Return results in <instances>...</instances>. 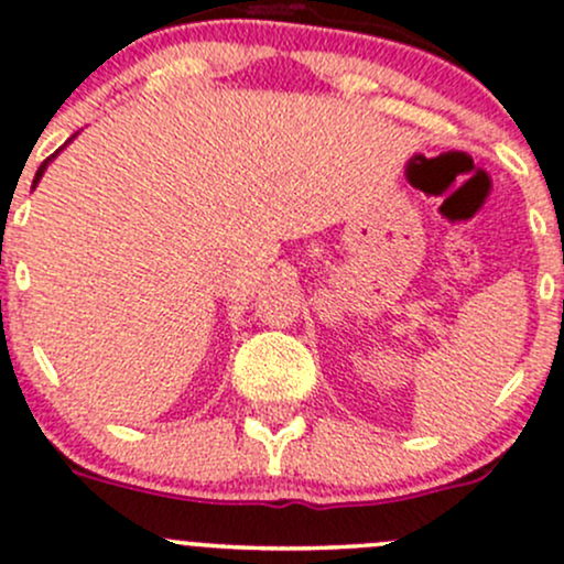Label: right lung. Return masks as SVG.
Segmentation results:
<instances>
[{
	"instance_id": "add662e5",
	"label": "right lung",
	"mask_w": 564,
	"mask_h": 564,
	"mask_svg": "<svg viewBox=\"0 0 564 564\" xmlns=\"http://www.w3.org/2000/svg\"><path fill=\"white\" fill-rule=\"evenodd\" d=\"M73 138H75V135H73ZM73 138H69V141H73ZM69 141H67V143H69ZM67 143H65V147H67ZM59 152H62V149H59ZM59 152H56V154H59ZM56 154H51V156H48V160H45V162H43V165H40V167H37V173H34V182H32V189H34V187H37V184H40V178H43V173H45V167H48V162H51V160H54V156H56Z\"/></svg>"
}]
</instances>
